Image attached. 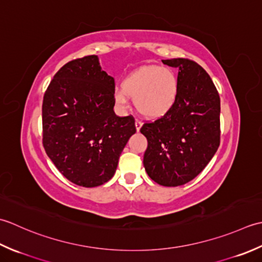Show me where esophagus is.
<instances>
[{
	"mask_svg": "<svg viewBox=\"0 0 262 262\" xmlns=\"http://www.w3.org/2000/svg\"><path fill=\"white\" fill-rule=\"evenodd\" d=\"M141 125H142V121L141 120H136V129H137V131H139L140 130V127H141Z\"/></svg>",
	"mask_w": 262,
	"mask_h": 262,
	"instance_id": "34e87169",
	"label": "esophagus"
}]
</instances>
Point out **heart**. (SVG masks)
Here are the masks:
<instances>
[{
    "mask_svg": "<svg viewBox=\"0 0 262 262\" xmlns=\"http://www.w3.org/2000/svg\"><path fill=\"white\" fill-rule=\"evenodd\" d=\"M179 94V80L167 67H146L130 74L122 88L114 90V100L120 108L129 105V96L135 98L138 111L149 117H158L173 107Z\"/></svg>",
    "mask_w": 262,
    "mask_h": 262,
    "instance_id": "b5f03b06",
    "label": "heart"
}]
</instances>
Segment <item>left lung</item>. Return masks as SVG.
I'll list each match as a JSON object with an SVG mask.
<instances>
[{
    "label": "left lung",
    "instance_id": "left-lung-1",
    "mask_svg": "<svg viewBox=\"0 0 262 262\" xmlns=\"http://www.w3.org/2000/svg\"><path fill=\"white\" fill-rule=\"evenodd\" d=\"M163 63L179 69V94L166 114L141 126L148 141L143 166L156 183L178 186L193 180L220 147L221 99L196 62L173 58Z\"/></svg>",
    "mask_w": 262,
    "mask_h": 262
}]
</instances>
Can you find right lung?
<instances>
[{"instance_id": "add662e5", "label": "right lung", "mask_w": 262, "mask_h": 262, "mask_svg": "<svg viewBox=\"0 0 262 262\" xmlns=\"http://www.w3.org/2000/svg\"><path fill=\"white\" fill-rule=\"evenodd\" d=\"M114 79L97 55L68 62L42 99V146L72 183L93 188L114 175L120 155L135 133V117L114 113Z\"/></svg>"}]
</instances>
